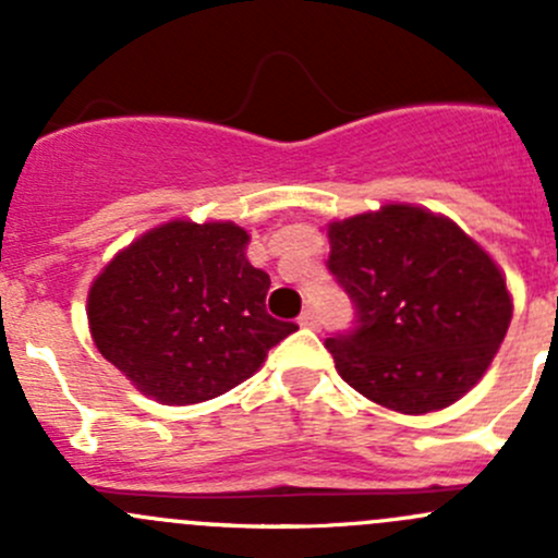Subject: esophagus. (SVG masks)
<instances>
[{
  "instance_id": "esophagus-1",
  "label": "esophagus",
  "mask_w": 558,
  "mask_h": 558,
  "mask_svg": "<svg viewBox=\"0 0 558 558\" xmlns=\"http://www.w3.org/2000/svg\"><path fill=\"white\" fill-rule=\"evenodd\" d=\"M300 326L302 329H318V318H315L313 311H305L300 315Z\"/></svg>"
}]
</instances>
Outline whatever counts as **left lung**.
<instances>
[{"label":"left lung","mask_w":558,"mask_h":558,"mask_svg":"<svg viewBox=\"0 0 558 558\" xmlns=\"http://www.w3.org/2000/svg\"><path fill=\"white\" fill-rule=\"evenodd\" d=\"M329 269L359 326L326 340L348 386L380 408L424 415L459 402L497 356L513 296L459 223L418 205L331 221Z\"/></svg>","instance_id":"obj_1"}]
</instances>
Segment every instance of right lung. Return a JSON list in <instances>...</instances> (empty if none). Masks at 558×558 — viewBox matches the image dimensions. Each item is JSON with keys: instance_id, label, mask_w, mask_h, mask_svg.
Here are the masks:
<instances>
[{"instance_id": "1", "label": "right lung", "mask_w": 558, "mask_h": 558, "mask_svg": "<svg viewBox=\"0 0 558 558\" xmlns=\"http://www.w3.org/2000/svg\"><path fill=\"white\" fill-rule=\"evenodd\" d=\"M232 221L174 218L140 234L88 289V329L107 362L161 404H196L251 378L296 324L267 313L269 275Z\"/></svg>"}]
</instances>
